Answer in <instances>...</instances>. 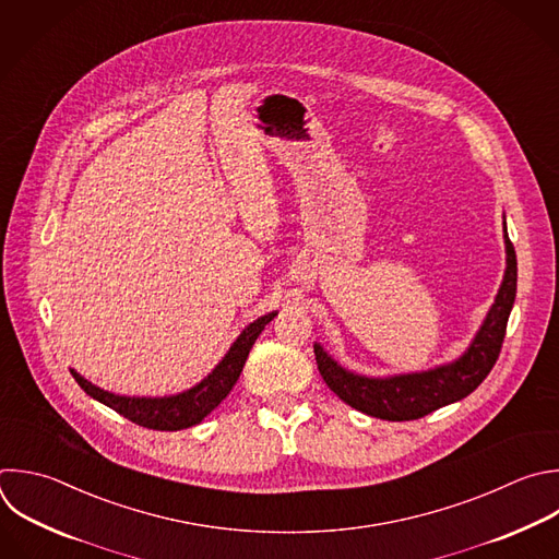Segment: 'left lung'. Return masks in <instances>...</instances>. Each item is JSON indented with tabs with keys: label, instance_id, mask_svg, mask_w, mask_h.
<instances>
[{
	"label": "left lung",
	"instance_id": "obj_1",
	"mask_svg": "<svg viewBox=\"0 0 559 559\" xmlns=\"http://www.w3.org/2000/svg\"><path fill=\"white\" fill-rule=\"evenodd\" d=\"M504 252L507 267L500 289L480 329L476 331L474 340L461 357L428 370H419V373L370 378L344 368L322 348L320 342H316L313 353L326 386L350 408L386 421H413L430 415L437 408L461 402L463 397L474 393L489 376V370L498 359L507 331V320L515 300L518 261L507 235V226Z\"/></svg>",
	"mask_w": 559,
	"mask_h": 559
}]
</instances>
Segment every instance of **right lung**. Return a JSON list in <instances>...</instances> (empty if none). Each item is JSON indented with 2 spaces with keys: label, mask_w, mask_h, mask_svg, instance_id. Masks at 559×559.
<instances>
[{
  "label": "right lung",
  "mask_w": 559,
  "mask_h": 559,
  "mask_svg": "<svg viewBox=\"0 0 559 559\" xmlns=\"http://www.w3.org/2000/svg\"><path fill=\"white\" fill-rule=\"evenodd\" d=\"M278 311H270L254 322H250L239 337L233 342L228 353L222 357V361L211 370V373L195 384L193 389L177 393V395H166V397H127V395H116L109 391L98 389L96 384L87 382L81 373H76L74 368H70L72 378L76 384L96 402L105 404L107 408L116 411L124 419L148 428V430H164V432H175L191 428L204 421L206 415H211L233 391L237 384L243 364L250 355L252 344L257 342L259 333L265 329L267 322L274 320Z\"/></svg>",
  "instance_id": "obj_1"
}]
</instances>
